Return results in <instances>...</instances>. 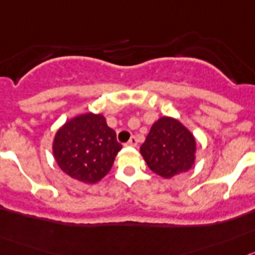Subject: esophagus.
I'll return each instance as SVG.
<instances>
[{"instance_id": "34e87169", "label": "esophagus", "mask_w": 255, "mask_h": 255, "mask_svg": "<svg viewBox=\"0 0 255 255\" xmlns=\"http://www.w3.org/2000/svg\"><path fill=\"white\" fill-rule=\"evenodd\" d=\"M127 146H133V147H134V146H137V138H136V137H134V136L130 137L129 141L127 142Z\"/></svg>"}]
</instances>
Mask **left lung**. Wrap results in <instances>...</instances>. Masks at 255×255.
<instances>
[{"instance_id":"left-lung-1","label":"left lung","mask_w":255,"mask_h":255,"mask_svg":"<svg viewBox=\"0 0 255 255\" xmlns=\"http://www.w3.org/2000/svg\"><path fill=\"white\" fill-rule=\"evenodd\" d=\"M196 139L180 122L162 117L153 123L141 144V155L153 173L162 178L188 171L196 159Z\"/></svg>"}]
</instances>
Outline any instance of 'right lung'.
I'll use <instances>...</instances> for the list:
<instances>
[{"label": "right lung", "mask_w": 255, "mask_h": 255, "mask_svg": "<svg viewBox=\"0 0 255 255\" xmlns=\"http://www.w3.org/2000/svg\"><path fill=\"white\" fill-rule=\"evenodd\" d=\"M122 144L100 114H82L57 132L53 153L57 164L71 178L96 183L113 166Z\"/></svg>", "instance_id": "1"}]
</instances>
